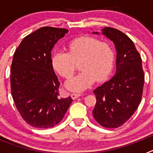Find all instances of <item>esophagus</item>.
Listing matches in <instances>:
<instances>
[{"label":"esophagus","instance_id":"esophagus-1","mask_svg":"<svg viewBox=\"0 0 153 153\" xmlns=\"http://www.w3.org/2000/svg\"><path fill=\"white\" fill-rule=\"evenodd\" d=\"M80 97V94L79 93H72L71 94V98L73 99V100H76V99H77L78 97Z\"/></svg>","mask_w":153,"mask_h":153}]
</instances>
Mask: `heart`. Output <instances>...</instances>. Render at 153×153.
<instances>
[{"label": "heart", "instance_id": "b5f03b06", "mask_svg": "<svg viewBox=\"0 0 153 153\" xmlns=\"http://www.w3.org/2000/svg\"><path fill=\"white\" fill-rule=\"evenodd\" d=\"M68 52L56 50L51 57L53 68L64 78H70L79 63L81 72L66 82V87L80 92L97 81L108 77L114 64V52L107 43L91 36H81L69 42Z\"/></svg>", "mask_w": 153, "mask_h": 153}]
</instances>
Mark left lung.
Instances as JSON below:
<instances>
[{
    "mask_svg": "<svg viewBox=\"0 0 153 153\" xmlns=\"http://www.w3.org/2000/svg\"><path fill=\"white\" fill-rule=\"evenodd\" d=\"M101 31L114 44L117 70L111 79L93 91L97 103L93 115L102 126L117 128L132 117L140 105L145 75L141 56L129 36L112 27H105Z\"/></svg>",
    "mask_w": 153,
    "mask_h": 153,
    "instance_id": "obj_1",
    "label": "left lung"
}]
</instances>
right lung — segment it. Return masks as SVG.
<instances>
[{
    "label": "right lung",
    "instance_id": "add662e5",
    "mask_svg": "<svg viewBox=\"0 0 153 153\" xmlns=\"http://www.w3.org/2000/svg\"><path fill=\"white\" fill-rule=\"evenodd\" d=\"M68 31L40 28L25 36L13 54L12 97L22 118L36 128L47 129L59 123L73 101L70 97H60V82L51 62V51Z\"/></svg>",
    "mask_w": 153,
    "mask_h": 153
}]
</instances>
